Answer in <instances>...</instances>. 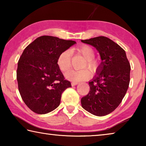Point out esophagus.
Instances as JSON below:
<instances>
[{"label": "esophagus", "instance_id": "34e87169", "mask_svg": "<svg viewBox=\"0 0 146 146\" xmlns=\"http://www.w3.org/2000/svg\"><path fill=\"white\" fill-rule=\"evenodd\" d=\"M78 84V82H71V86H76V85H77Z\"/></svg>", "mask_w": 146, "mask_h": 146}]
</instances>
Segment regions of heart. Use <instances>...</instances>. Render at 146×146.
Segmentation results:
<instances>
[{"label": "heart", "instance_id": "1", "mask_svg": "<svg viewBox=\"0 0 146 146\" xmlns=\"http://www.w3.org/2000/svg\"><path fill=\"white\" fill-rule=\"evenodd\" d=\"M78 53L82 55L86 60V66L91 70H95L98 66V62L94 59L95 56V50L91 46L84 45L69 50L64 51L59 55L57 58V65L61 71L66 72L70 70L71 67V53ZM84 65L83 67H85ZM90 73L87 70H71L65 74V77L68 80L72 82L87 80L90 78Z\"/></svg>", "mask_w": 146, "mask_h": 146}]
</instances>
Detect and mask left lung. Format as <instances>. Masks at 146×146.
Returning a JSON list of instances; mask_svg holds the SVG:
<instances>
[{
  "mask_svg": "<svg viewBox=\"0 0 146 146\" xmlns=\"http://www.w3.org/2000/svg\"><path fill=\"white\" fill-rule=\"evenodd\" d=\"M83 43L95 47L102 62L89 82L90 92L81 98L82 107L98 117L113 112L122 102L129 87L131 66L125 51L106 36H97Z\"/></svg>",
  "mask_w": 146,
  "mask_h": 146,
  "instance_id": "left-lung-1",
  "label": "left lung"
}]
</instances>
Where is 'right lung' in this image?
Here are the masks:
<instances>
[{"label": "right lung", "instance_id": "right-lung-1", "mask_svg": "<svg viewBox=\"0 0 146 146\" xmlns=\"http://www.w3.org/2000/svg\"><path fill=\"white\" fill-rule=\"evenodd\" d=\"M76 44L52 36H41L24 49L18 62L19 91L26 105L37 114H46L60 105L64 90L71 87L57 65L64 51Z\"/></svg>", "mask_w": 146, "mask_h": 146}]
</instances>
